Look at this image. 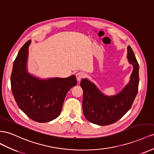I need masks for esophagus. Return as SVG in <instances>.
<instances>
[{
	"instance_id": "1",
	"label": "esophagus",
	"mask_w": 154,
	"mask_h": 154,
	"mask_svg": "<svg viewBox=\"0 0 154 154\" xmlns=\"http://www.w3.org/2000/svg\"><path fill=\"white\" fill-rule=\"evenodd\" d=\"M85 73H83V72H79L76 74V78H77V81L79 82L82 79L84 78L85 77Z\"/></svg>"
}]
</instances>
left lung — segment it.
<instances>
[{
    "instance_id": "obj_1",
    "label": "left lung",
    "mask_w": 154,
    "mask_h": 154,
    "mask_svg": "<svg viewBox=\"0 0 154 154\" xmlns=\"http://www.w3.org/2000/svg\"><path fill=\"white\" fill-rule=\"evenodd\" d=\"M127 57L133 65V72L128 85L116 95H103L93 83L82 79L83 90L82 111L88 121L97 125H109L123 117L131 107L138 91L139 77V64L131 48L128 46Z\"/></svg>"
}]
</instances>
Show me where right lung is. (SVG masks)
<instances>
[{
  "instance_id": "obj_1",
  "label": "right lung",
  "mask_w": 154,
  "mask_h": 154,
  "mask_svg": "<svg viewBox=\"0 0 154 154\" xmlns=\"http://www.w3.org/2000/svg\"><path fill=\"white\" fill-rule=\"evenodd\" d=\"M30 42L24 44L14 60L11 91L17 105L26 116L36 122H46L60 115L66 95L77 82L75 75L41 80L29 75L26 63Z\"/></svg>"
}]
</instances>
